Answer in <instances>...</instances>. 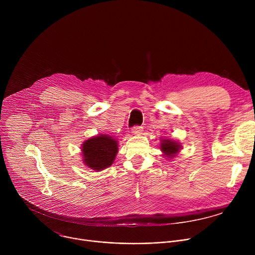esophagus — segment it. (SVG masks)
<instances>
[{"label": "esophagus", "mask_w": 255, "mask_h": 255, "mask_svg": "<svg viewBox=\"0 0 255 255\" xmlns=\"http://www.w3.org/2000/svg\"><path fill=\"white\" fill-rule=\"evenodd\" d=\"M131 131H132L133 134L139 135V134H141V132H142V127H141V126H134V127H132Z\"/></svg>", "instance_id": "1"}]
</instances>
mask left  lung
I'll list each match as a JSON object with an SVG mask.
<instances>
[{
  "instance_id": "obj_1",
  "label": "left lung",
  "mask_w": 255,
  "mask_h": 255,
  "mask_svg": "<svg viewBox=\"0 0 255 255\" xmlns=\"http://www.w3.org/2000/svg\"><path fill=\"white\" fill-rule=\"evenodd\" d=\"M160 149L163 151L165 155H167L168 157H172L174 154L178 152V150L180 149V146L176 141H173L170 139H164L161 142Z\"/></svg>"
}]
</instances>
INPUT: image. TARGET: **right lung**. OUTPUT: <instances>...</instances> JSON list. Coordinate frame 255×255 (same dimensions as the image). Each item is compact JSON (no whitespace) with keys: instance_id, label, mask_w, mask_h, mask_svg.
Instances as JSON below:
<instances>
[{"instance_id":"right-lung-1","label":"right lung","mask_w":255,"mask_h":255,"mask_svg":"<svg viewBox=\"0 0 255 255\" xmlns=\"http://www.w3.org/2000/svg\"><path fill=\"white\" fill-rule=\"evenodd\" d=\"M85 163L94 170L110 166L118 152L117 141L107 135L93 137L83 144Z\"/></svg>"}]
</instances>
